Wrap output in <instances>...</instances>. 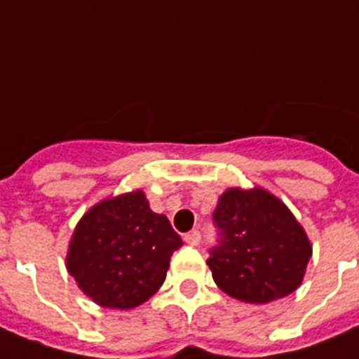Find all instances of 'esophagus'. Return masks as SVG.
Listing matches in <instances>:
<instances>
[{"instance_id":"34e87169","label":"esophagus","mask_w":359,"mask_h":359,"mask_svg":"<svg viewBox=\"0 0 359 359\" xmlns=\"http://www.w3.org/2000/svg\"><path fill=\"white\" fill-rule=\"evenodd\" d=\"M185 243H189V245L196 247L200 243V232H196V230H193V232H189V234H185Z\"/></svg>"}]
</instances>
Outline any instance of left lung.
Masks as SVG:
<instances>
[{"mask_svg": "<svg viewBox=\"0 0 359 359\" xmlns=\"http://www.w3.org/2000/svg\"><path fill=\"white\" fill-rule=\"evenodd\" d=\"M213 221L221 230V245L211 251L208 266L230 298L269 304L302 285L313 245L275 194L262 187L226 189Z\"/></svg>", "mask_w": 359, "mask_h": 359, "instance_id": "8db88e82", "label": "left lung"}]
</instances>
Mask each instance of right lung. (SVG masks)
I'll return each mask as SVG.
<instances>
[{
    "mask_svg": "<svg viewBox=\"0 0 359 359\" xmlns=\"http://www.w3.org/2000/svg\"><path fill=\"white\" fill-rule=\"evenodd\" d=\"M182 245L168 219L151 211L136 189L86 211L69 241L65 266L91 302L127 311L159 290L172 252Z\"/></svg>",
    "mask_w": 359,
    "mask_h": 359,
    "instance_id": "1",
    "label": "right lung"
}]
</instances>
